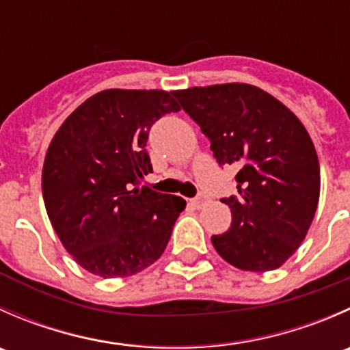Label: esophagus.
Listing matches in <instances>:
<instances>
[{"instance_id":"34e87169","label":"esophagus","mask_w":350,"mask_h":350,"mask_svg":"<svg viewBox=\"0 0 350 350\" xmlns=\"http://www.w3.org/2000/svg\"><path fill=\"white\" fill-rule=\"evenodd\" d=\"M204 201H206V196H204V195H198L196 198H193V200H191V204L195 208H201L204 204Z\"/></svg>"}]
</instances>
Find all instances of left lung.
Wrapping results in <instances>:
<instances>
[{
    "mask_svg": "<svg viewBox=\"0 0 350 350\" xmlns=\"http://www.w3.org/2000/svg\"><path fill=\"white\" fill-rule=\"evenodd\" d=\"M200 125L220 165L232 164L239 196L225 234L211 243L242 271H273L305 239L320 196V165L308 132L281 101L252 84L228 83L174 91Z\"/></svg>",
    "mask_w": 350,
    "mask_h": 350,
    "instance_id": "8db88e82",
    "label": "left lung"
}]
</instances>
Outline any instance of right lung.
<instances>
[{"label":"right lung","mask_w":350,"mask_h":350,"mask_svg":"<svg viewBox=\"0 0 350 350\" xmlns=\"http://www.w3.org/2000/svg\"><path fill=\"white\" fill-rule=\"evenodd\" d=\"M172 93L107 90L88 98L52 139L42 171L55 234L81 267L101 278L146 269L164 252L186 201L142 186L147 140Z\"/></svg>","instance_id":"add662e5"}]
</instances>
